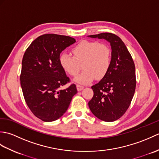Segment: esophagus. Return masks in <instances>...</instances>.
I'll list each match as a JSON object with an SVG mask.
<instances>
[{
    "instance_id": "esophagus-1",
    "label": "esophagus",
    "mask_w": 159,
    "mask_h": 159,
    "mask_svg": "<svg viewBox=\"0 0 159 159\" xmlns=\"http://www.w3.org/2000/svg\"><path fill=\"white\" fill-rule=\"evenodd\" d=\"M76 87H77V90L78 91H81V90H83L84 89V87L82 86V85H77Z\"/></svg>"
}]
</instances>
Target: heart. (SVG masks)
Instances as JSON below:
<instances>
[{"label":"heart","instance_id":"obj_1","mask_svg":"<svg viewBox=\"0 0 159 159\" xmlns=\"http://www.w3.org/2000/svg\"><path fill=\"white\" fill-rule=\"evenodd\" d=\"M74 57L68 53H62L59 63L62 68L70 76H75L80 70L83 71L74 79V81L87 84L96 78L102 79L109 70L111 63L110 47L96 41L83 40L72 49Z\"/></svg>","mask_w":159,"mask_h":159}]
</instances>
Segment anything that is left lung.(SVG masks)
<instances>
[{"mask_svg": "<svg viewBox=\"0 0 159 159\" xmlns=\"http://www.w3.org/2000/svg\"><path fill=\"white\" fill-rule=\"evenodd\" d=\"M104 39L111 47V63L99 83L93 85V96L88 102L92 113L104 121L119 119L129 107L136 87L135 67L126 45L113 33L89 35Z\"/></svg>", "mask_w": 159, "mask_h": 159, "instance_id": "left-lung-1", "label": "left lung"}]
</instances>
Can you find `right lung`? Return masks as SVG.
<instances>
[{
  "instance_id": "right-lung-1",
  "label": "right lung",
  "mask_w": 159,
  "mask_h": 159,
  "mask_svg": "<svg viewBox=\"0 0 159 159\" xmlns=\"http://www.w3.org/2000/svg\"><path fill=\"white\" fill-rule=\"evenodd\" d=\"M76 42L69 36L45 34L33 41L25 52L22 61L20 84L24 98L35 116L43 121H53L66 113L77 93L59 63L60 54Z\"/></svg>"
}]
</instances>
